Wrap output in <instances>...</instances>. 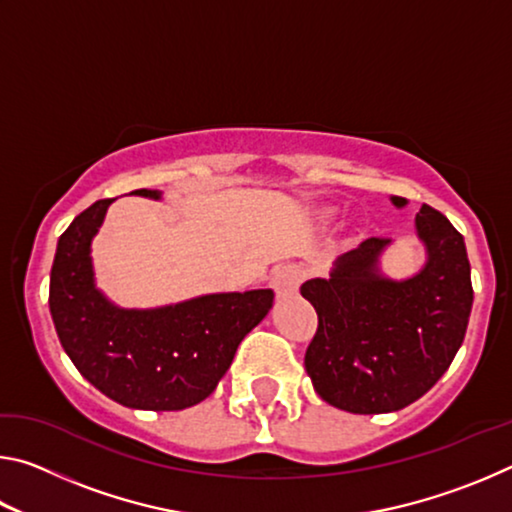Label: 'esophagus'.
Wrapping results in <instances>:
<instances>
[{
	"label": "esophagus",
	"mask_w": 512,
	"mask_h": 512,
	"mask_svg": "<svg viewBox=\"0 0 512 512\" xmlns=\"http://www.w3.org/2000/svg\"><path fill=\"white\" fill-rule=\"evenodd\" d=\"M300 282H302V268L298 264L277 266L271 275V287L280 298L296 293Z\"/></svg>",
	"instance_id": "34e87169"
}]
</instances>
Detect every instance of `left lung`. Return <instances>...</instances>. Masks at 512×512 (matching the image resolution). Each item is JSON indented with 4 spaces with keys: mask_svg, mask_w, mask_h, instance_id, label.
Wrapping results in <instances>:
<instances>
[{
    "mask_svg": "<svg viewBox=\"0 0 512 512\" xmlns=\"http://www.w3.org/2000/svg\"><path fill=\"white\" fill-rule=\"evenodd\" d=\"M393 203L404 207L406 198L393 196ZM415 228L429 259L409 280L381 277L377 259L391 239L370 237L339 257L329 280L300 287L318 314L307 375L336 409H404L445 375L465 339L474 291L463 235L429 205Z\"/></svg>",
    "mask_w": 512,
    "mask_h": 512,
    "instance_id": "obj_1",
    "label": "left lung"
}]
</instances>
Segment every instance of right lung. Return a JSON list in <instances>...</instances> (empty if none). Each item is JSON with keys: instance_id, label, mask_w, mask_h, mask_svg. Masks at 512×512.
I'll list each match as a JSON object with an SVG mask.
<instances>
[{"instance_id": "add662e5", "label": "right lung", "mask_w": 512, "mask_h": 512, "mask_svg": "<svg viewBox=\"0 0 512 512\" xmlns=\"http://www.w3.org/2000/svg\"><path fill=\"white\" fill-rule=\"evenodd\" d=\"M131 194L160 198L151 189ZM112 201L90 205L58 239L49 309L60 345L110 400L144 411L187 409L212 395L239 343L273 307V291L212 293L146 311L110 305L94 287L90 241Z\"/></svg>"}]
</instances>
